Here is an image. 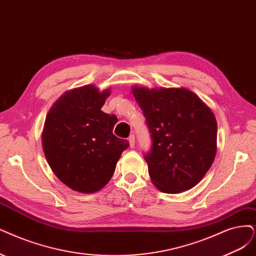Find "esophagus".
Returning a JSON list of instances; mask_svg holds the SVG:
<instances>
[{
  "instance_id": "obj_1",
  "label": "esophagus",
  "mask_w": 256,
  "mask_h": 256,
  "mask_svg": "<svg viewBox=\"0 0 256 256\" xmlns=\"http://www.w3.org/2000/svg\"><path fill=\"white\" fill-rule=\"evenodd\" d=\"M128 142H130V148H134V146H135V136L134 135H130L128 137Z\"/></svg>"
}]
</instances>
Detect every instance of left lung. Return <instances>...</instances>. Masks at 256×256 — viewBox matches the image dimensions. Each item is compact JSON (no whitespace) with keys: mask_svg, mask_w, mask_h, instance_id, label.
Wrapping results in <instances>:
<instances>
[{"mask_svg":"<svg viewBox=\"0 0 256 256\" xmlns=\"http://www.w3.org/2000/svg\"><path fill=\"white\" fill-rule=\"evenodd\" d=\"M132 92L152 139L144 154L150 180L164 193L190 190L209 171L216 155L213 112L186 88L134 86Z\"/></svg>","mask_w":256,"mask_h":256,"instance_id":"8db88e82","label":"left lung"}]
</instances>
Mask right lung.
Returning <instances> with one entry per match:
<instances>
[{
    "label": "right lung",
    "mask_w": 256,
    "mask_h": 256,
    "mask_svg": "<svg viewBox=\"0 0 256 256\" xmlns=\"http://www.w3.org/2000/svg\"><path fill=\"white\" fill-rule=\"evenodd\" d=\"M110 90L94 85L66 92L47 114L42 146L47 162L60 180L80 193L106 186L128 141L112 134L118 119L101 110Z\"/></svg>",
    "instance_id": "add662e5"
}]
</instances>
